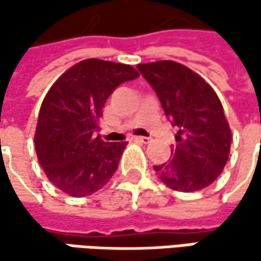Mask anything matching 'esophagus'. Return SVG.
<instances>
[{
	"label": "esophagus",
	"mask_w": 261,
	"mask_h": 261,
	"mask_svg": "<svg viewBox=\"0 0 261 261\" xmlns=\"http://www.w3.org/2000/svg\"><path fill=\"white\" fill-rule=\"evenodd\" d=\"M136 142H142V143H149L151 142V139L149 137H133Z\"/></svg>",
	"instance_id": "obj_1"
}]
</instances>
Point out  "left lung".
Wrapping results in <instances>:
<instances>
[{"instance_id":"left-lung-1","label":"left lung","mask_w":261,"mask_h":261,"mask_svg":"<svg viewBox=\"0 0 261 261\" xmlns=\"http://www.w3.org/2000/svg\"><path fill=\"white\" fill-rule=\"evenodd\" d=\"M137 69L155 90L171 124L178 127L171 160L154 166L157 177L180 192L210 186L224 171L231 145V130L216 92L177 62L145 63Z\"/></svg>"}]
</instances>
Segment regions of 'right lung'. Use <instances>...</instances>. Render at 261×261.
I'll return each mask as SVG.
<instances>
[{
    "instance_id": "1",
    "label": "right lung",
    "mask_w": 261,
    "mask_h": 261,
    "mask_svg": "<svg viewBox=\"0 0 261 261\" xmlns=\"http://www.w3.org/2000/svg\"><path fill=\"white\" fill-rule=\"evenodd\" d=\"M137 77L130 65L87 59L69 68L48 90L34 146L48 180L66 195H92L116 172L127 142H104L96 134L98 122L112 92Z\"/></svg>"
}]
</instances>
